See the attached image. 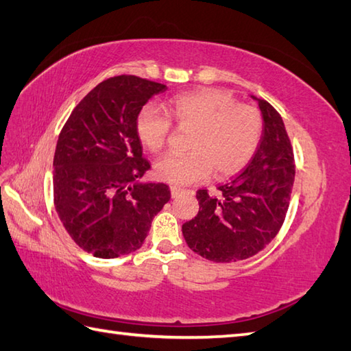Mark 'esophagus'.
Segmentation results:
<instances>
[{
	"label": "esophagus",
	"mask_w": 351,
	"mask_h": 351,
	"mask_svg": "<svg viewBox=\"0 0 351 351\" xmlns=\"http://www.w3.org/2000/svg\"><path fill=\"white\" fill-rule=\"evenodd\" d=\"M184 193V190L182 189H178V187H170V195H171V197H178V196H181Z\"/></svg>",
	"instance_id": "1"
}]
</instances>
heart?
<instances>
[{
  "label": "heart",
  "mask_w": 351,
  "mask_h": 351,
  "mask_svg": "<svg viewBox=\"0 0 351 351\" xmlns=\"http://www.w3.org/2000/svg\"><path fill=\"white\" fill-rule=\"evenodd\" d=\"M166 110L178 125L195 128L189 154H167L155 162V176L170 185L200 182L213 169L217 178L235 175L252 160L263 137L259 110L238 104L234 95L221 88L178 95L169 101ZM167 115L154 104L138 111L136 134L147 151H160L166 143L170 132Z\"/></svg>",
  "instance_id": "obj_1"
}]
</instances>
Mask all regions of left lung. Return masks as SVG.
I'll list each match as a JSON object with an SVG mask.
<instances>
[{
	"mask_svg": "<svg viewBox=\"0 0 351 351\" xmlns=\"http://www.w3.org/2000/svg\"><path fill=\"white\" fill-rule=\"evenodd\" d=\"M259 106L264 130L258 151L240 175L219 185V196L197 191L199 213L184 223L189 247L214 263H235L263 250L278 235L294 184V154L280 114Z\"/></svg>",
	"mask_w": 351,
	"mask_h": 351,
	"instance_id": "left-lung-1",
	"label": "left lung"
}]
</instances>
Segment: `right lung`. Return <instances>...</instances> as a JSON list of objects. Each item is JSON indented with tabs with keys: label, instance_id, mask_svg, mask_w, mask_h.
Returning a JSON list of instances; mask_svg holds the SVG:
<instances>
[{
	"label": "right lung",
	"instance_id": "add662e5",
	"mask_svg": "<svg viewBox=\"0 0 351 351\" xmlns=\"http://www.w3.org/2000/svg\"><path fill=\"white\" fill-rule=\"evenodd\" d=\"M166 88L136 75L108 78L73 108L58 136L56 211L72 240L96 258L140 249L170 200L166 184L140 182L151 164L136 134L138 111Z\"/></svg>",
	"mask_w": 351,
	"mask_h": 351
}]
</instances>
